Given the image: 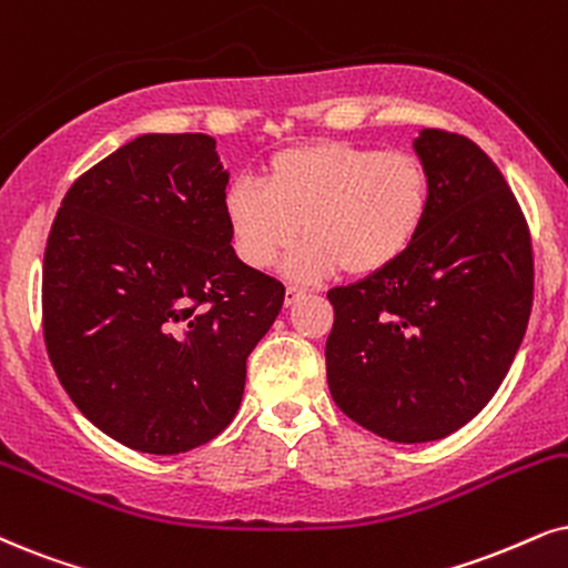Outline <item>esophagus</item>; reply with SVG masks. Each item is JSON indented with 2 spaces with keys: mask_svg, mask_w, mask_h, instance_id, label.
<instances>
[{
  "mask_svg": "<svg viewBox=\"0 0 568 568\" xmlns=\"http://www.w3.org/2000/svg\"><path fill=\"white\" fill-rule=\"evenodd\" d=\"M306 296V291H301V288H296V285H288V288H285V306H293V304H298L301 298Z\"/></svg>",
  "mask_w": 568,
  "mask_h": 568,
  "instance_id": "obj_1",
  "label": "esophagus"
}]
</instances>
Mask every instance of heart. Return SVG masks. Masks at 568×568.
<instances>
[{"label": "heart", "mask_w": 568, "mask_h": 568, "mask_svg": "<svg viewBox=\"0 0 568 568\" xmlns=\"http://www.w3.org/2000/svg\"><path fill=\"white\" fill-rule=\"evenodd\" d=\"M235 254L267 270L308 239L285 264L308 283L343 270L369 277L414 246L429 214L425 162L404 149L379 152L343 141H312L272 154L264 181L239 178L222 196Z\"/></svg>", "instance_id": "b5f03b06"}]
</instances>
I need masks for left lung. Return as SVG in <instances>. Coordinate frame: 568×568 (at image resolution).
Masks as SVG:
<instances>
[{
  "label": "left lung",
  "mask_w": 568,
  "mask_h": 568,
  "mask_svg": "<svg viewBox=\"0 0 568 568\" xmlns=\"http://www.w3.org/2000/svg\"><path fill=\"white\" fill-rule=\"evenodd\" d=\"M425 231L404 260L346 288L325 358L333 400L393 443L456 433L487 406L532 312V239L506 178L475 141L427 128Z\"/></svg>",
  "instance_id": "obj_1"
}]
</instances>
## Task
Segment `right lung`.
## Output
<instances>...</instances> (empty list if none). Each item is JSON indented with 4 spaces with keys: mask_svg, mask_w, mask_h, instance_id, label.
Returning a JSON list of instances; mask_svg holds the SVG:
<instances>
[{
    "mask_svg": "<svg viewBox=\"0 0 568 568\" xmlns=\"http://www.w3.org/2000/svg\"><path fill=\"white\" fill-rule=\"evenodd\" d=\"M214 139L146 133L64 193L44 251L49 362L104 435L172 456L233 422L285 285L231 246Z\"/></svg>",
    "mask_w": 568,
    "mask_h": 568,
    "instance_id": "obj_1",
    "label": "right lung"
}]
</instances>
